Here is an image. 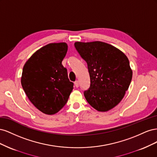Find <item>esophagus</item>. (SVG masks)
I'll return each instance as SVG.
<instances>
[{"instance_id":"obj_1","label":"esophagus","mask_w":157,"mask_h":157,"mask_svg":"<svg viewBox=\"0 0 157 157\" xmlns=\"http://www.w3.org/2000/svg\"><path fill=\"white\" fill-rule=\"evenodd\" d=\"M75 86L77 88H78L79 86V82L78 80H76V81L75 82Z\"/></svg>"}]
</instances>
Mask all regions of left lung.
Here are the masks:
<instances>
[{"label":"left lung","instance_id":"8db88e82","mask_svg":"<svg viewBox=\"0 0 157 157\" xmlns=\"http://www.w3.org/2000/svg\"><path fill=\"white\" fill-rule=\"evenodd\" d=\"M75 46L88 65L90 86L84 92L85 98L97 111H109L129 88L132 78L129 60L119 49L103 42H76Z\"/></svg>","mask_w":157,"mask_h":157}]
</instances>
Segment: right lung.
I'll return each mask as SVG.
<instances>
[{
	"label": "right lung",
	"mask_w": 157,
	"mask_h": 157,
	"mask_svg": "<svg viewBox=\"0 0 157 157\" xmlns=\"http://www.w3.org/2000/svg\"><path fill=\"white\" fill-rule=\"evenodd\" d=\"M65 42L50 43L36 50L23 66L21 83L34 106L46 115H54L67 103L73 89L62 61Z\"/></svg>",
	"instance_id": "1"
}]
</instances>
